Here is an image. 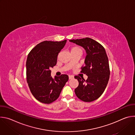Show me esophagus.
I'll use <instances>...</instances> for the list:
<instances>
[{"label":"esophagus","instance_id":"esophagus-1","mask_svg":"<svg viewBox=\"0 0 135 135\" xmlns=\"http://www.w3.org/2000/svg\"><path fill=\"white\" fill-rule=\"evenodd\" d=\"M74 78V76H72V75H69V79L70 80V79H72Z\"/></svg>","mask_w":135,"mask_h":135}]
</instances>
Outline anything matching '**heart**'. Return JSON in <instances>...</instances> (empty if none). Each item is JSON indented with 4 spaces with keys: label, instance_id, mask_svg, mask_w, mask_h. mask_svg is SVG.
I'll return each mask as SVG.
<instances>
[{
    "label": "heart",
    "instance_id": "b5f03b06",
    "mask_svg": "<svg viewBox=\"0 0 135 135\" xmlns=\"http://www.w3.org/2000/svg\"><path fill=\"white\" fill-rule=\"evenodd\" d=\"M78 51L82 52L81 49L80 47H77V46H76V47H73V48L71 49V51Z\"/></svg>",
    "mask_w": 135,
    "mask_h": 135
}]
</instances>
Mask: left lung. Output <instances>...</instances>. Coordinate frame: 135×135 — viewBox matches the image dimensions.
I'll list each match as a JSON object with an SVG mask.
<instances>
[{
    "instance_id": "obj_1",
    "label": "left lung",
    "mask_w": 135,
    "mask_h": 135,
    "mask_svg": "<svg viewBox=\"0 0 135 135\" xmlns=\"http://www.w3.org/2000/svg\"><path fill=\"white\" fill-rule=\"evenodd\" d=\"M69 42L84 49L86 53L84 67L81 73L86 74L85 80L78 76L79 84L75 92L80 99L85 102H91L100 97L104 92L109 79L108 59L104 47L98 42L90 38L71 40Z\"/></svg>"
}]
</instances>
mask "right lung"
Instances as JSON below:
<instances>
[{
    "instance_id": "obj_1",
    "label": "right lung",
    "mask_w": 135,
    "mask_h": 135,
    "mask_svg": "<svg viewBox=\"0 0 135 135\" xmlns=\"http://www.w3.org/2000/svg\"><path fill=\"white\" fill-rule=\"evenodd\" d=\"M67 40L61 42L44 41L30 52L26 62L27 80L34 97L41 103L50 104L59 97L66 83L67 75L51 76L50 68L55 66L57 57Z\"/></svg>"
}]
</instances>
